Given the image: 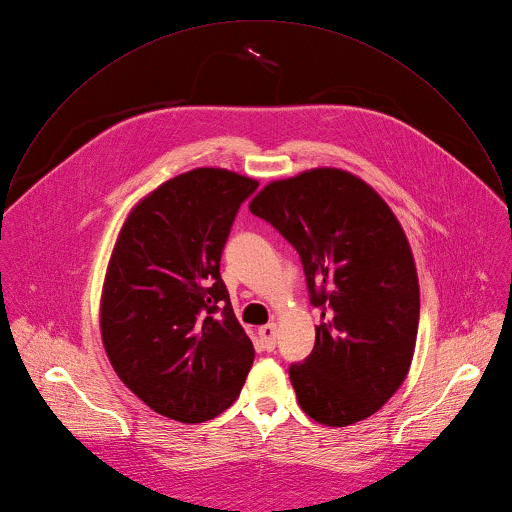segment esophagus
Masks as SVG:
<instances>
[{
    "instance_id": "esophagus-1",
    "label": "esophagus",
    "mask_w": 512,
    "mask_h": 512,
    "mask_svg": "<svg viewBox=\"0 0 512 512\" xmlns=\"http://www.w3.org/2000/svg\"><path fill=\"white\" fill-rule=\"evenodd\" d=\"M258 334H260V340H262L264 348L266 350H274V346H276V324L270 322L266 326H260Z\"/></svg>"
}]
</instances>
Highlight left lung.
I'll list each match as a JSON object with an SVG mask.
<instances>
[{"mask_svg":"<svg viewBox=\"0 0 512 512\" xmlns=\"http://www.w3.org/2000/svg\"><path fill=\"white\" fill-rule=\"evenodd\" d=\"M250 212L296 248L320 308L310 356L288 370L298 404L326 426L368 418L404 382L418 332V276L400 222L336 168L270 182Z\"/></svg>","mask_w":512,"mask_h":512,"instance_id":"left-lung-1","label":"left lung"}]
</instances>
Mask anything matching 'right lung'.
<instances>
[{"label": "right lung", "mask_w": 512, "mask_h": 512, "mask_svg": "<svg viewBox=\"0 0 512 512\" xmlns=\"http://www.w3.org/2000/svg\"><path fill=\"white\" fill-rule=\"evenodd\" d=\"M256 188L222 168L190 170L138 202L116 240L100 306L104 348L120 380L172 420L218 416L252 368L220 258Z\"/></svg>", "instance_id": "right-lung-1"}]
</instances>
